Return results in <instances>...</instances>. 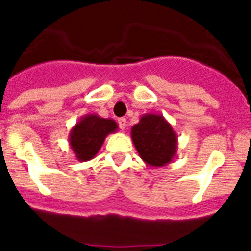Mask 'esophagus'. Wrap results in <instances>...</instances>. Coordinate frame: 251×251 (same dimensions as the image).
Instances as JSON below:
<instances>
[{
    "mask_svg": "<svg viewBox=\"0 0 251 251\" xmlns=\"http://www.w3.org/2000/svg\"><path fill=\"white\" fill-rule=\"evenodd\" d=\"M118 124H119V128H121L122 130H124V129H126V127H127V119L119 118L118 119Z\"/></svg>",
    "mask_w": 251,
    "mask_h": 251,
    "instance_id": "obj_1",
    "label": "esophagus"
}]
</instances>
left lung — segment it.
<instances>
[{
	"mask_svg": "<svg viewBox=\"0 0 251 251\" xmlns=\"http://www.w3.org/2000/svg\"><path fill=\"white\" fill-rule=\"evenodd\" d=\"M139 157L150 167H163L177 157V134L158 113H146L130 129Z\"/></svg>",
	"mask_w": 251,
	"mask_h": 251,
	"instance_id": "1",
	"label": "left lung"
}]
</instances>
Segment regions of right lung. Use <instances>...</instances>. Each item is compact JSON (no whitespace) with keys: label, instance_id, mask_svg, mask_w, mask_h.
I'll return each instance as SVG.
<instances>
[{"label":"right lung","instance_id":"1","mask_svg":"<svg viewBox=\"0 0 251 251\" xmlns=\"http://www.w3.org/2000/svg\"><path fill=\"white\" fill-rule=\"evenodd\" d=\"M117 130L114 119L101 118L95 113L83 115L69 133V146L77 161H90L98 154L106 136Z\"/></svg>","mask_w":251,"mask_h":251}]
</instances>
